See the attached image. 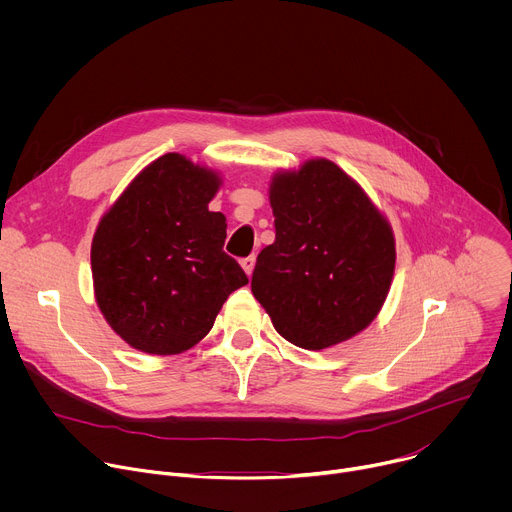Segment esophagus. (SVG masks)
Returning <instances> with one entry per match:
<instances>
[{
  "mask_svg": "<svg viewBox=\"0 0 512 512\" xmlns=\"http://www.w3.org/2000/svg\"><path fill=\"white\" fill-rule=\"evenodd\" d=\"M241 265H243L245 273L251 275L253 269H255V255H249V257H245V259H241Z\"/></svg>",
  "mask_w": 512,
  "mask_h": 512,
  "instance_id": "1",
  "label": "esophagus"
}]
</instances>
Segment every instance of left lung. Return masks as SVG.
Segmentation results:
<instances>
[{
	"instance_id": "1",
	"label": "left lung",
	"mask_w": 512,
	"mask_h": 512,
	"mask_svg": "<svg viewBox=\"0 0 512 512\" xmlns=\"http://www.w3.org/2000/svg\"><path fill=\"white\" fill-rule=\"evenodd\" d=\"M275 243L259 257L253 296L275 330L300 348L322 350L367 328L393 279L389 223L336 164L312 160L273 178Z\"/></svg>"
}]
</instances>
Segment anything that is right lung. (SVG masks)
<instances>
[{
	"label": "right lung",
	"instance_id": "obj_1",
	"mask_svg": "<svg viewBox=\"0 0 512 512\" xmlns=\"http://www.w3.org/2000/svg\"><path fill=\"white\" fill-rule=\"evenodd\" d=\"M218 178L180 154L145 168L101 218L91 247L97 304L133 348L178 354L202 340L249 283L223 251L227 218L210 212Z\"/></svg>",
	"mask_w": 512,
	"mask_h": 512
}]
</instances>
